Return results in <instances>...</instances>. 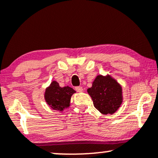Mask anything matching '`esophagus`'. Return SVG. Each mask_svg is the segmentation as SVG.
Returning <instances> with one entry per match:
<instances>
[{
    "label": "esophagus",
    "instance_id": "34e87169",
    "mask_svg": "<svg viewBox=\"0 0 158 158\" xmlns=\"http://www.w3.org/2000/svg\"><path fill=\"white\" fill-rule=\"evenodd\" d=\"M75 90H77V92H82V91H83L82 87H81V86H77V87H76Z\"/></svg>",
    "mask_w": 158,
    "mask_h": 158
}]
</instances>
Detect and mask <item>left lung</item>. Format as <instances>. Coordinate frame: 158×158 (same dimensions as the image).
I'll use <instances>...</instances> for the list:
<instances>
[{
  "label": "left lung",
  "mask_w": 158,
  "mask_h": 158,
  "mask_svg": "<svg viewBox=\"0 0 158 158\" xmlns=\"http://www.w3.org/2000/svg\"><path fill=\"white\" fill-rule=\"evenodd\" d=\"M88 92L94 106L103 114H112L122 103V88L110 77L97 76Z\"/></svg>",
  "instance_id": "8db88e82"
}]
</instances>
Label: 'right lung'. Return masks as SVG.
Wrapping results in <instances>:
<instances>
[{"label":"right lung","instance_id":"right-lung-1","mask_svg":"<svg viewBox=\"0 0 158 158\" xmlns=\"http://www.w3.org/2000/svg\"><path fill=\"white\" fill-rule=\"evenodd\" d=\"M75 92V90L70 87L61 88L59 83L52 81L50 86L46 89L45 100L52 109L63 110L70 106V98Z\"/></svg>","mask_w":158,"mask_h":158}]
</instances>
